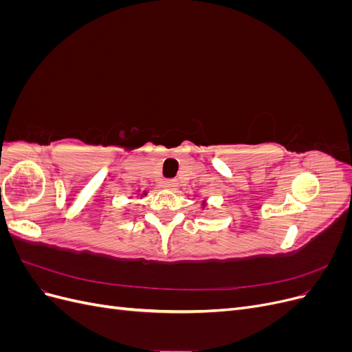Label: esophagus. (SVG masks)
Instances as JSON below:
<instances>
[{
	"mask_svg": "<svg viewBox=\"0 0 352 352\" xmlns=\"http://www.w3.org/2000/svg\"><path fill=\"white\" fill-rule=\"evenodd\" d=\"M164 188H167V189H176L177 188V180L176 179H167V180H164Z\"/></svg>",
	"mask_w": 352,
	"mask_h": 352,
	"instance_id": "obj_1",
	"label": "esophagus"
}]
</instances>
